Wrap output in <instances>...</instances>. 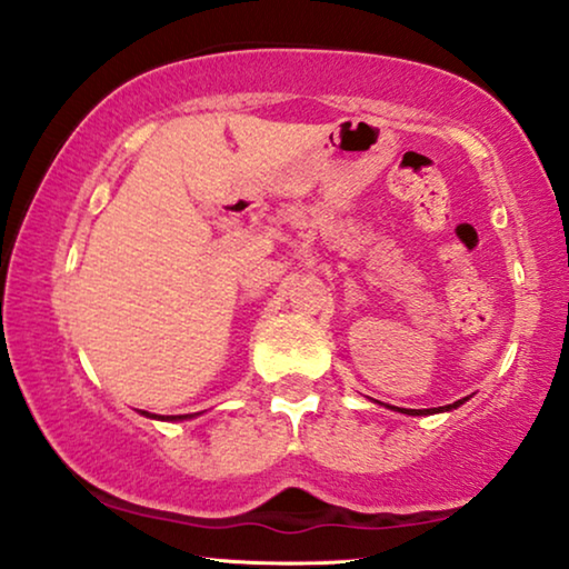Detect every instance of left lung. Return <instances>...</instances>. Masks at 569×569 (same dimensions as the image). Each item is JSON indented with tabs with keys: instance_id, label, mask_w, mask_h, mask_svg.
Listing matches in <instances>:
<instances>
[{
	"instance_id": "1",
	"label": "left lung",
	"mask_w": 569,
	"mask_h": 569,
	"mask_svg": "<svg viewBox=\"0 0 569 569\" xmlns=\"http://www.w3.org/2000/svg\"><path fill=\"white\" fill-rule=\"evenodd\" d=\"M463 403H466V398L456 400V403H450V406H442V408H396V411L408 413V416H427V413H439V411H452V408H458Z\"/></svg>"
}]
</instances>
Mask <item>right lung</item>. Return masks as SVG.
<instances>
[{"label": "right lung", "instance_id": "right-lung-1", "mask_svg": "<svg viewBox=\"0 0 569 569\" xmlns=\"http://www.w3.org/2000/svg\"><path fill=\"white\" fill-rule=\"evenodd\" d=\"M142 413H146V416H150L148 411H142ZM187 416H192V413H187ZM187 416H179V419H187ZM153 419H156V413H153Z\"/></svg>", "mask_w": 569, "mask_h": 569}]
</instances>
